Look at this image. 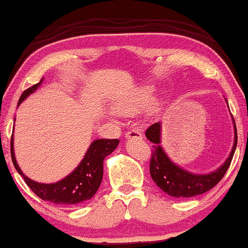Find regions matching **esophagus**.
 <instances>
[{"instance_id": "esophagus-1", "label": "esophagus", "mask_w": 248, "mask_h": 248, "mask_svg": "<svg viewBox=\"0 0 248 248\" xmlns=\"http://www.w3.org/2000/svg\"><path fill=\"white\" fill-rule=\"evenodd\" d=\"M124 137H126L127 140H130V139L141 140L142 139V134H141V132H140V130L132 129V130H129V132H127L126 134H124Z\"/></svg>"}]
</instances>
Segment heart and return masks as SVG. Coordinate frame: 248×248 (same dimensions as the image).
<instances>
[{
    "instance_id": "heart-1",
    "label": "heart",
    "mask_w": 248,
    "mask_h": 248,
    "mask_svg": "<svg viewBox=\"0 0 248 248\" xmlns=\"http://www.w3.org/2000/svg\"><path fill=\"white\" fill-rule=\"evenodd\" d=\"M154 92L155 88L151 85H142L128 91L118 100L115 109L124 115L137 114L150 103Z\"/></svg>"
}]
</instances>
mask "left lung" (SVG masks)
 <instances>
[{
	"mask_svg": "<svg viewBox=\"0 0 248 248\" xmlns=\"http://www.w3.org/2000/svg\"><path fill=\"white\" fill-rule=\"evenodd\" d=\"M233 126L234 143L231 154L229 155L224 164L216 171L208 173V174H194V173L185 171L170 159L160 145V129H162L160 122L151 124L145 132V136L149 141L154 143L150 159V174L154 183H156L164 193L172 198H192L213 188L224 177L233 158L238 140L234 120Z\"/></svg>",
	"mask_w": 248,
	"mask_h": 248,
	"instance_id": "8db88e82",
	"label": "left lung"
}]
</instances>
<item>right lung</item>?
<instances>
[{"instance_id": "1", "label": "right lung", "mask_w": 248, "mask_h": 248, "mask_svg": "<svg viewBox=\"0 0 248 248\" xmlns=\"http://www.w3.org/2000/svg\"><path fill=\"white\" fill-rule=\"evenodd\" d=\"M41 82L43 79L23 92L19 98L18 105L26 97L37 90ZM118 144L119 140L116 139L95 140L91 143L90 148L88 149L79 165L69 175L54 184L35 183L24 174L15 158L14 135L11 136L10 150L15 169L22 175L24 181L35 195L43 199L44 201H49L52 203L64 205V207H73V205L88 201L94 195L103 180L104 159L115 150Z\"/></svg>"}]
</instances>
